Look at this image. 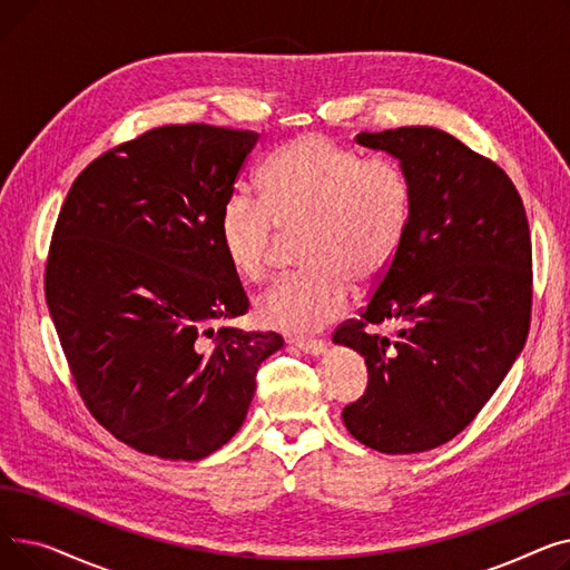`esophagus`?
<instances>
[{
    "mask_svg": "<svg viewBox=\"0 0 570 570\" xmlns=\"http://www.w3.org/2000/svg\"><path fill=\"white\" fill-rule=\"evenodd\" d=\"M293 346H295L297 351L307 353V355H323L325 348H327V344L321 342V340H295Z\"/></svg>",
    "mask_w": 570,
    "mask_h": 570,
    "instance_id": "esophagus-1",
    "label": "esophagus"
}]
</instances>
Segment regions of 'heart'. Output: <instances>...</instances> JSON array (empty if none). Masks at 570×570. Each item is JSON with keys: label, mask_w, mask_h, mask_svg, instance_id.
<instances>
[{"label": "heart", "mask_w": 570, "mask_h": 570, "mask_svg": "<svg viewBox=\"0 0 570 570\" xmlns=\"http://www.w3.org/2000/svg\"><path fill=\"white\" fill-rule=\"evenodd\" d=\"M413 189L391 157L361 155L325 136H303L267 159L261 198L235 189L219 217L222 252L237 277H265L282 233L303 235L309 267L263 291L256 321L284 335H312L342 318L353 279L376 282L395 261L411 219Z\"/></svg>", "instance_id": "heart-1"}]
</instances>
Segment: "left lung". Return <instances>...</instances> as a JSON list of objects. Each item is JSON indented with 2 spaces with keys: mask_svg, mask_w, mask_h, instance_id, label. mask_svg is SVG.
I'll return each instance as SVG.
<instances>
[{
  "mask_svg": "<svg viewBox=\"0 0 570 570\" xmlns=\"http://www.w3.org/2000/svg\"><path fill=\"white\" fill-rule=\"evenodd\" d=\"M355 142L400 161L413 207L361 318L333 335L367 365V391L342 417L372 451L425 453L473 421L524 348L527 213L511 177L441 129L363 131ZM387 320L401 323L393 345L366 331Z\"/></svg>",
  "mask_w": 570,
  "mask_h": 570,
  "instance_id": "1",
  "label": "left lung"
}]
</instances>
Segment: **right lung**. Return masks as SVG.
<instances>
[{
  "label": "right lung",
  "mask_w": 570,
  "mask_h": 570,
  "mask_svg": "<svg viewBox=\"0 0 570 570\" xmlns=\"http://www.w3.org/2000/svg\"><path fill=\"white\" fill-rule=\"evenodd\" d=\"M258 134L159 127L89 164L57 217L46 303L78 393L122 443L203 460L243 428L284 340L215 325L249 301L219 217Z\"/></svg>",
  "instance_id": "1"
}]
</instances>
